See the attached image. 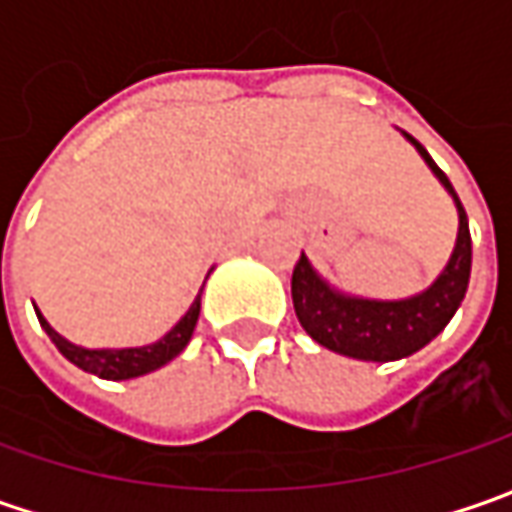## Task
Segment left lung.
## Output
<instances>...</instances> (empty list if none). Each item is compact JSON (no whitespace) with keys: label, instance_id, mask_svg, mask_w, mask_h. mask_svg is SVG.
<instances>
[{"label":"left lung","instance_id":"left-lung-1","mask_svg":"<svg viewBox=\"0 0 512 512\" xmlns=\"http://www.w3.org/2000/svg\"><path fill=\"white\" fill-rule=\"evenodd\" d=\"M404 136L422 153L427 168L436 173V179L453 196L456 210H459L456 247L447 267L439 273V279L422 293L410 299H399V302L359 299L327 285L307 262L305 253L299 256V262L293 267V279H290L293 307L307 336L333 353L362 359V362H396L422 350L427 342H433L453 319V313L459 310L467 293V282H470L473 242H470L467 213L450 179L444 176V170L430 159V153L410 133Z\"/></svg>","mask_w":512,"mask_h":512}]
</instances>
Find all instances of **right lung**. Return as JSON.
<instances>
[{"mask_svg": "<svg viewBox=\"0 0 512 512\" xmlns=\"http://www.w3.org/2000/svg\"><path fill=\"white\" fill-rule=\"evenodd\" d=\"M199 310H202V290L199 296L193 299V305L187 310L185 316L173 325L170 333H165L159 342L145 344V347H122V350H88V347H79V344L62 339L53 327L48 325V319L36 310L39 316V325L45 327V333L50 336V342L59 347V353L73 362L76 367H82L85 373H93L99 379H113V382H122V379H136V376H145L150 370H159L162 364H168L170 359H176L190 342L193 336V327L199 322Z\"/></svg>", "mask_w": 512, "mask_h": 512, "instance_id": "add662e5", "label": "right lung"}]
</instances>
